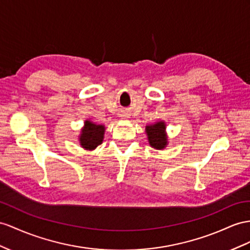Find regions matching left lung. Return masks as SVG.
I'll return each mask as SVG.
<instances>
[{
	"label": "left lung",
	"mask_w": 250,
	"mask_h": 250,
	"mask_svg": "<svg viewBox=\"0 0 250 250\" xmlns=\"http://www.w3.org/2000/svg\"><path fill=\"white\" fill-rule=\"evenodd\" d=\"M166 123L158 120L156 123L146 125V134L150 146L156 150H164L168 146V135L166 132Z\"/></svg>",
	"instance_id": "8db88e82"
}]
</instances>
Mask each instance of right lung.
Here are the masks:
<instances>
[{"mask_svg": "<svg viewBox=\"0 0 250 250\" xmlns=\"http://www.w3.org/2000/svg\"><path fill=\"white\" fill-rule=\"evenodd\" d=\"M104 125H97L89 119H86L78 136L80 146L87 151L95 150L104 142Z\"/></svg>", "mask_w": 250, "mask_h": 250, "instance_id": "obj_1", "label": "right lung"}]
</instances>
